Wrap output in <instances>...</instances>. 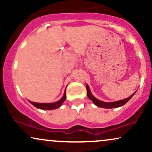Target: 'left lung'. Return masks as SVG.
<instances>
[{
  "label": "left lung",
  "mask_w": 152,
  "mask_h": 152,
  "mask_svg": "<svg viewBox=\"0 0 152 152\" xmlns=\"http://www.w3.org/2000/svg\"><path fill=\"white\" fill-rule=\"evenodd\" d=\"M86 87L87 90V96H88V98L91 99L96 106H99V107H101V108H104V109H113V108H118V107H120V106H124L125 104H126V103L132 98V97H133V96L136 93L135 91L133 94H132V95H131L129 97L123 99V100L117 101V102H102V101L99 100V99H97L96 98H95V97L92 95L91 92V90L89 88V86H88V84H86Z\"/></svg>",
  "instance_id": "1"
}]
</instances>
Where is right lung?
Here are the masks:
<instances>
[{
	"instance_id": "1",
	"label": "right lung",
	"mask_w": 152,
	"mask_h": 152,
	"mask_svg": "<svg viewBox=\"0 0 152 152\" xmlns=\"http://www.w3.org/2000/svg\"><path fill=\"white\" fill-rule=\"evenodd\" d=\"M66 89H65V91H64V96H62V98L56 102H53V103H36V102H31V101H28V102H30L31 104H33V105H34L35 107L38 108V109H40L53 110V109H58V108H59L62 105L63 103H64V101L66 100Z\"/></svg>"
}]
</instances>
